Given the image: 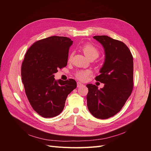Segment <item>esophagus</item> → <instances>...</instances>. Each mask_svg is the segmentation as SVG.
Masks as SVG:
<instances>
[{
  "label": "esophagus",
  "mask_w": 151,
  "mask_h": 151,
  "mask_svg": "<svg viewBox=\"0 0 151 151\" xmlns=\"http://www.w3.org/2000/svg\"><path fill=\"white\" fill-rule=\"evenodd\" d=\"M84 84H82L81 83H79V82H77V88H81V87L83 86Z\"/></svg>",
  "instance_id": "obj_1"
}]
</instances>
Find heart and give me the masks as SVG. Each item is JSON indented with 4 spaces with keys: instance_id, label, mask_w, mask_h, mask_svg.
<instances>
[{
    "instance_id": "obj_1",
    "label": "heart",
    "mask_w": 151,
    "mask_h": 151,
    "mask_svg": "<svg viewBox=\"0 0 151 151\" xmlns=\"http://www.w3.org/2000/svg\"><path fill=\"white\" fill-rule=\"evenodd\" d=\"M82 50H83L85 55L88 58H96L98 57L99 55V52L98 49L95 47L94 45L90 43H87L84 45L82 47ZM72 58V55L70 56L69 59ZM91 74V72L90 70H80L76 72V77L77 79L81 81H85L88 79V77Z\"/></svg>"
}]
</instances>
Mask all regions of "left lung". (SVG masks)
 <instances>
[{"instance_id": "obj_1", "label": "left lung", "mask_w": 151, "mask_h": 151, "mask_svg": "<svg viewBox=\"0 0 151 151\" xmlns=\"http://www.w3.org/2000/svg\"><path fill=\"white\" fill-rule=\"evenodd\" d=\"M102 45L105 59L96 80L104 84L100 89L87 84V105L89 112L97 118L107 119L115 115L124 106L133 89V57L127 45L108 36H94Z\"/></svg>"}]
</instances>
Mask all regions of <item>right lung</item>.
Returning <instances> with one entry per match:
<instances>
[{
    "mask_svg": "<svg viewBox=\"0 0 151 151\" xmlns=\"http://www.w3.org/2000/svg\"><path fill=\"white\" fill-rule=\"evenodd\" d=\"M71 39L53 36L37 41L25 54L21 78L34 110L44 118L55 117L63 111L67 96L76 88V81H56L54 74L67 64Z\"/></svg>",
    "mask_w": 151,
    "mask_h": 151,
    "instance_id": "add662e5",
    "label": "right lung"
}]
</instances>
